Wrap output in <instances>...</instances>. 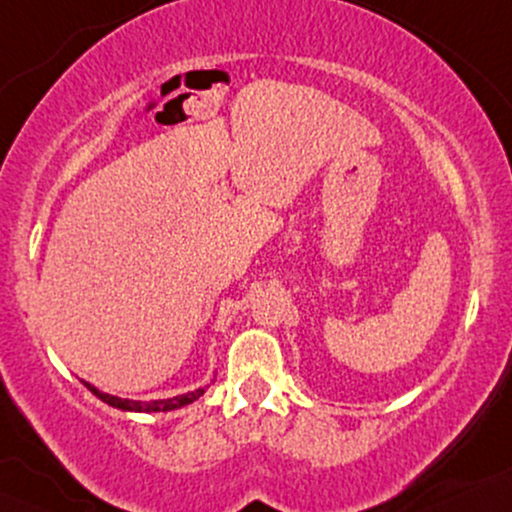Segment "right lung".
Instances as JSON below:
<instances>
[{
	"label": "right lung",
	"instance_id": "obj_1",
	"mask_svg": "<svg viewBox=\"0 0 512 512\" xmlns=\"http://www.w3.org/2000/svg\"><path fill=\"white\" fill-rule=\"evenodd\" d=\"M84 383V380H82ZM89 392H94L96 397L101 401H106V404L115 406V409H122V411H141V413H155V411H174V409H181V406L191 404V401H196L200 394L205 390L200 387V390H193V392H186V394H179V397H172V399H155V401H132V399H120V397H113V394H106L101 390H96L94 385L84 383Z\"/></svg>",
	"mask_w": 512,
	"mask_h": 512
}]
</instances>
